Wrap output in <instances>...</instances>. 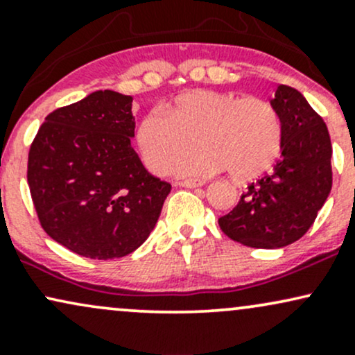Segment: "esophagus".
Listing matches in <instances>:
<instances>
[{
	"instance_id": "34e87169",
	"label": "esophagus",
	"mask_w": 355,
	"mask_h": 355,
	"mask_svg": "<svg viewBox=\"0 0 355 355\" xmlns=\"http://www.w3.org/2000/svg\"><path fill=\"white\" fill-rule=\"evenodd\" d=\"M178 185L185 187V189H197V187L203 185V182H200V180H182V182H178Z\"/></svg>"
}]
</instances>
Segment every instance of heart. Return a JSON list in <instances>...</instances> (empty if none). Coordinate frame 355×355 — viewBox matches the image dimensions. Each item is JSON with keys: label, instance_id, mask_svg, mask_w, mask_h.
Returning a JSON list of instances; mask_svg holds the SVG:
<instances>
[{"label": "heart", "instance_id": "heart-1", "mask_svg": "<svg viewBox=\"0 0 355 355\" xmlns=\"http://www.w3.org/2000/svg\"><path fill=\"white\" fill-rule=\"evenodd\" d=\"M183 157L177 172L209 177L229 168L237 180L259 177L274 164L282 145V123L266 100L235 93L193 89L177 96L168 112L150 110L138 121L135 140L150 172L164 175Z\"/></svg>", "mask_w": 355, "mask_h": 355}]
</instances>
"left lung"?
Segmentation results:
<instances>
[{"label":"left lung","mask_w":355,"mask_h":355,"mask_svg":"<svg viewBox=\"0 0 355 355\" xmlns=\"http://www.w3.org/2000/svg\"><path fill=\"white\" fill-rule=\"evenodd\" d=\"M270 105L282 123L280 160L218 218L227 237L254 248H282L299 240L332 189V145L324 120L287 85H279Z\"/></svg>","instance_id":"8db88e82"}]
</instances>
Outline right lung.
Segmentation results:
<instances>
[{
  "mask_svg": "<svg viewBox=\"0 0 355 355\" xmlns=\"http://www.w3.org/2000/svg\"><path fill=\"white\" fill-rule=\"evenodd\" d=\"M133 98L98 89L44 118L28 157V185L55 242L88 259L132 254L148 239L172 185L132 146Z\"/></svg>",
  "mask_w": 355,
  "mask_h": 355,
  "instance_id": "right-lung-1",
  "label": "right lung"
}]
</instances>
